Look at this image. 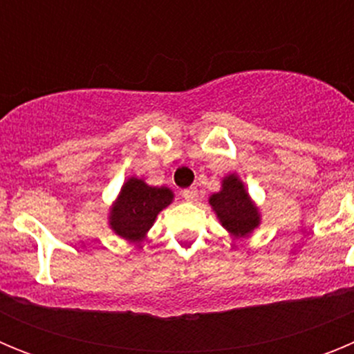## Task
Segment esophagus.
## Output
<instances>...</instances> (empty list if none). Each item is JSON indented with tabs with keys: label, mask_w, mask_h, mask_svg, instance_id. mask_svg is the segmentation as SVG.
<instances>
[{
	"label": "esophagus",
	"mask_w": 354,
	"mask_h": 354,
	"mask_svg": "<svg viewBox=\"0 0 354 354\" xmlns=\"http://www.w3.org/2000/svg\"><path fill=\"white\" fill-rule=\"evenodd\" d=\"M183 198H186L187 202H195L198 198V192H196V187H187V189H183Z\"/></svg>",
	"instance_id": "esophagus-1"
}]
</instances>
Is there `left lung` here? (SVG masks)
I'll return each instance as SVG.
<instances>
[{
	"label": "left lung",
	"instance_id": "1",
	"mask_svg": "<svg viewBox=\"0 0 354 354\" xmlns=\"http://www.w3.org/2000/svg\"><path fill=\"white\" fill-rule=\"evenodd\" d=\"M209 204L216 211L220 221L234 236H246L259 225V214L243 183L236 175L223 179V189L209 198Z\"/></svg>",
	"mask_w": 354,
	"mask_h": 354
}]
</instances>
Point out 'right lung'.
Wrapping results in <instances>:
<instances>
[{
	"instance_id": "1",
	"label": "right lung",
	"mask_w": 354,
	"mask_h": 354,
	"mask_svg": "<svg viewBox=\"0 0 354 354\" xmlns=\"http://www.w3.org/2000/svg\"><path fill=\"white\" fill-rule=\"evenodd\" d=\"M174 195L168 187L147 186L140 179H129L111 211V228L118 236L140 241L152 227L159 211L167 207Z\"/></svg>"
}]
</instances>
